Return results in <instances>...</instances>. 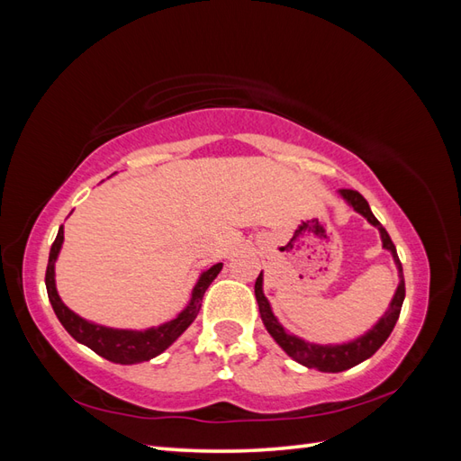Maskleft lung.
<instances>
[{"instance_id":"left-lung-1","label":"left lung","mask_w":461,"mask_h":461,"mask_svg":"<svg viewBox=\"0 0 461 461\" xmlns=\"http://www.w3.org/2000/svg\"><path fill=\"white\" fill-rule=\"evenodd\" d=\"M339 198L346 202L353 212H357L359 216L366 218L373 228L379 230L381 235V243L383 249H387L393 255V261L397 265L399 271V286L394 291L389 308L384 310V314L373 324L366 334H361L359 338H353L349 341H341V344H316V341H306L304 338H298L291 331L285 330V326L279 322V318L275 316L271 303L267 301V296L263 293V271L259 273L255 281V298L257 304H259V314L263 324L269 331L271 338L283 348L288 357H293L296 363L308 367V369H316V371H324V373H339L359 366L361 361L369 359L373 353H375L387 338L391 336V331L397 324L402 301H404V276H402V265L399 261L397 249H394V243L391 241L387 230H384L379 220L373 216V212L367 204V200L363 198L357 190H339L338 192Z\"/></svg>"}]
</instances>
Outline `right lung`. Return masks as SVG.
Masks as SVG:
<instances>
[{
	"mask_svg": "<svg viewBox=\"0 0 461 461\" xmlns=\"http://www.w3.org/2000/svg\"><path fill=\"white\" fill-rule=\"evenodd\" d=\"M62 243H64V228L60 226L57 240L52 243L50 253H49V265H47V275H45V285H47V293H49L52 310H55V314L60 320L64 330H67L68 334L78 341V344L90 348L104 359H108L112 363H122V366H133V363L149 361L160 356L167 348L173 346L175 341L182 336V331H185L196 320L202 306V296H204L208 286L220 275L223 267L221 263H218L200 273L198 281L190 293L188 304L180 310L176 318L168 320V322L145 328V330L110 328L78 316L74 310H70L67 304H64L62 298L59 296L57 281H55V263L62 249Z\"/></svg>",
	"mask_w": 461,
	"mask_h": 461,
	"instance_id": "1",
	"label": "right lung"
}]
</instances>
